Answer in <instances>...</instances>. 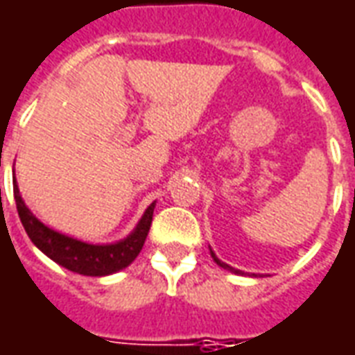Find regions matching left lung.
Instances as JSON below:
<instances>
[{
    "mask_svg": "<svg viewBox=\"0 0 355 355\" xmlns=\"http://www.w3.org/2000/svg\"><path fill=\"white\" fill-rule=\"evenodd\" d=\"M209 252H211L213 261H215V263L219 265V267H223V269H227V271H230V272H234V275H244V272H242V271H238V269H234V267H230V265L223 263V261H220L219 257H217V255L213 254V250H211V248H209ZM254 277H255V275H254Z\"/></svg>",
    "mask_w": 355,
    "mask_h": 355,
    "instance_id": "left-lung-1",
    "label": "left lung"
}]
</instances>
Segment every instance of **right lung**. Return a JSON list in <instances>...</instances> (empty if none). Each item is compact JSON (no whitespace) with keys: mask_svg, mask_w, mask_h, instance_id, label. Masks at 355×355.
Wrapping results in <instances>:
<instances>
[{"mask_svg":"<svg viewBox=\"0 0 355 355\" xmlns=\"http://www.w3.org/2000/svg\"><path fill=\"white\" fill-rule=\"evenodd\" d=\"M13 192L22 227L26 230L28 238L34 242V246L42 250L49 259H53L61 267L78 272V275H86V277L113 275L132 263L140 254L146 236L150 232L153 209H155V202H153L144 211L142 219L138 220L135 230L123 240L113 242V244H90V242H83L78 238L67 236L63 232H57V230L49 229L48 225H44L26 207V203L19 192L17 180H15Z\"/></svg>","mask_w":355,"mask_h":355,"instance_id":"1","label":"right lung"}]
</instances>
